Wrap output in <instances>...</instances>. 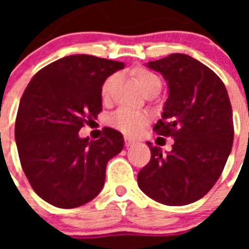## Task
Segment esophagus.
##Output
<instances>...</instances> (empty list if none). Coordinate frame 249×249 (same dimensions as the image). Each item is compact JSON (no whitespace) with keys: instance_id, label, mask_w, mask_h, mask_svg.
<instances>
[{"instance_id":"34e87169","label":"esophagus","mask_w":249,"mask_h":249,"mask_svg":"<svg viewBox=\"0 0 249 249\" xmlns=\"http://www.w3.org/2000/svg\"><path fill=\"white\" fill-rule=\"evenodd\" d=\"M124 143H126V146L127 147H129V146H132V144H135L136 143V140H133V138H131V137H124Z\"/></svg>"}]
</instances>
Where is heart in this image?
I'll return each mask as SVG.
<instances>
[{"mask_svg":"<svg viewBox=\"0 0 249 249\" xmlns=\"http://www.w3.org/2000/svg\"><path fill=\"white\" fill-rule=\"evenodd\" d=\"M135 77L141 89H143V92L147 89H149L151 86L156 85V83H160V78L155 73H152L151 71L146 70V68L137 70L135 72ZM114 81H116V76H109L103 82L102 89H101V94H102L103 100H108L109 96H111V89ZM148 121L149 117L146 112L136 111V109L127 108V107L118 108L112 114V117L109 118V123H111L112 127L120 129L123 133L132 136L140 133Z\"/></svg>","mask_w":249,"mask_h":249,"instance_id":"heart-1","label":"heart"}]
</instances>
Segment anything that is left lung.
Listing matches in <instances>:
<instances>
[{"instance_id": "8db88e82", "label": "left lung", "mask_w": 249, "mask_h": 249, "mask_svg": "<svg viewBox=\"0 0 249 249\" xmlns=\"http://www.w3.org/2000/svg\"><path fill=\"white\" fill-rule=\"evenodd\" d=\"M147 67L168 85L162 118L153 129L172 137V151L152 146L151 160L138 172V186L148 197L184 206L201 199L218 181L233 144L232 106L226 86L206 65L172 53Z\"/></svg>"}]
</instances>
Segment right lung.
Listing matches in <instances>:
<instances>
[{
    "instance_id": "add662e5",
    "label": "right lung",
    "mask_w": 249,
    "mask_h": 249,
    "mask_svg": "<svg viewBox=\"0 0 249 249\" xmlns=\"http://www.w3.org/2000/svg\"><path fill=\"white\" fill-rule=\"evenodd\" d=\"M122 68L117 61L72 54L37 72L22 94L15 124L19 162L35 192L52 206L80 207L103 188L123 136L106 127L103 137L91 141L78 132L97 118L103 82Z\"/></svg>"
}]
</instances>
